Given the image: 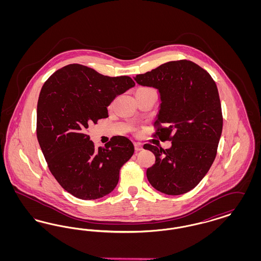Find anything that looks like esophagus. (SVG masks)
<instances>
[{"label": "esophagus", "mask_w": 261, "mask_h": 261, "mask_svg": "<svg viewBox=\"0 0 261 261\" xmlns=\"http://www.w3.org/2000/svg\"><path fill=\"white\" fill-rule=\"evenodd\" d=\"M134 146H135V150L136 151H140L143 149V145L141 143H134Z\"/></svg>", "instance_id": "34e87169"}]
</instances>
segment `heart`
Here are the masks:
<instances>
[{
	"label": "heart",
	"mask_w": 261,
	"mask_h": 261,
	"mask_svg": "<svg viewBox=\"0 0 261 261\" xmlns=\"http://www.w3.org/2000/svg\"><path fill=\"white\" fill-rule=\"evenodd\" d=\"M144 89H145V88H144Z\"/></svg>",
	"instance_id": "heart-1"
}]
</instances>
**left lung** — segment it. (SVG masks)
I'll list each match as a JSON object with an SVG mask.
<instances>
[{
  "mask_svg": "<svg viewBox=\"0 0 261 261\" xmlns=\"http://www.w3.org/2000/svg\"><path fill=\"white\" fill-rule=\"evenodd\" d=\"M134 79L159 90L162 103L153 136L172 144L166 149L144 145L155 155L148 180L163 194H185L199 184L216 156L223 126L217 86L206 70L187 60L163 63Z\"/></svg>",
  "mask_w": 261,
  "mask_h": 261,
  "instance_id": "obj_1",
  "label": "left lung"
}]
</instances>
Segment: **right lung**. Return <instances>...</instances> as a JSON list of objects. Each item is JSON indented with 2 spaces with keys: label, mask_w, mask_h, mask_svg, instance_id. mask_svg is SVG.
<instances>
[{
  "label": "right lung",
  "mask_w": 261,
  "mask_h": 261,
  "mask_svg": "<svg viewBox=\"0 0 261 261\" xmlns=\"http://www.w3.org/2000/svg\"><path fill=\"white\" fill-rule=\"evenodd\" d=\"M134 86L129 76H105L73 63L50 75L41 89L38 142L50 173L76 198L90 200L110 194L120 168L133 155L134 145L128 138L112 137L96 149L87 129L109 117L112 100Z\"/></svg>",
  "instance_id": "1"
}]
</instances>
